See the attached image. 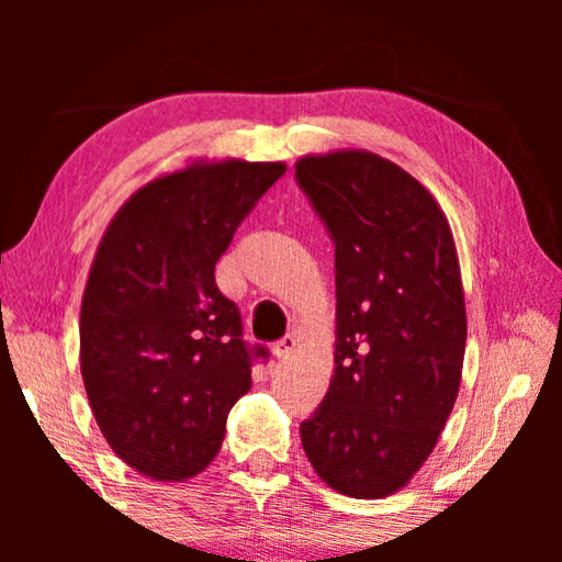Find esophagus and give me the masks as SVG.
I'll list each match as a JSON object with an SVG mask.
<instances>
[{"label": "esophagus", "instance_id": "obj_1", "mask_svg": "<svg viewBox=\"0 0 562 562\" xmlns=\"http://www.w3.org/2000/svg\"><path fill=\"white\" fill-rule=\"evenodd\" d=\"M294 347H297V337L294 335H284V337H280L278 341H274V355H278L280 359H288L292 351H294Z\"/></svg>", "mask_w": 562, "mask_h": 562}]
</instances>
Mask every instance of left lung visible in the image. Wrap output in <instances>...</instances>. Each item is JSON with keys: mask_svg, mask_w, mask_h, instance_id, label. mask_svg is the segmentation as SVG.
Returning <instances> with one entry per match:
<instances>
[{"mask_svg": "<svg viewBox=\"0 0 562 562\" xmlns=\"http://www.w3.org/2000/svg\"><path fill=\"white\" fill-rule=\"evenodd\" d=\"M294 180L335 245L337 351L322 404L300 424L322 481L355 498L408 483L461 384L465 307L439 203L367 150L307 156Z\"/></svg>", "mask_w": 562, "mask_h": 562, "instance_id": "8db88e82", "label": "left lung"}]
</instances>
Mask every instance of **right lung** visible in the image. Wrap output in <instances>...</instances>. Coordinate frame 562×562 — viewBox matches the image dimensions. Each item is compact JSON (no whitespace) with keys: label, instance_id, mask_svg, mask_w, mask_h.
I'll use <instances>...</instances> for the list:
<instances>
[{"label":"right lung","instance_id":"obj_1","mask_svg":"<svg viewBox=\"0 0 562 562\" xmlns=\"http://www.w3.org/2000/svg\"><path fill=\"white\" fill-rule=\"evenodd\" d=\"M282 164L190 166L140 188L99 245L81 302V374L131 469L180 481L221 451L225 422L270 349L243 339L215 262Z\"/></svg>","mask_w":562,"mask_h":562}]
</instances>
